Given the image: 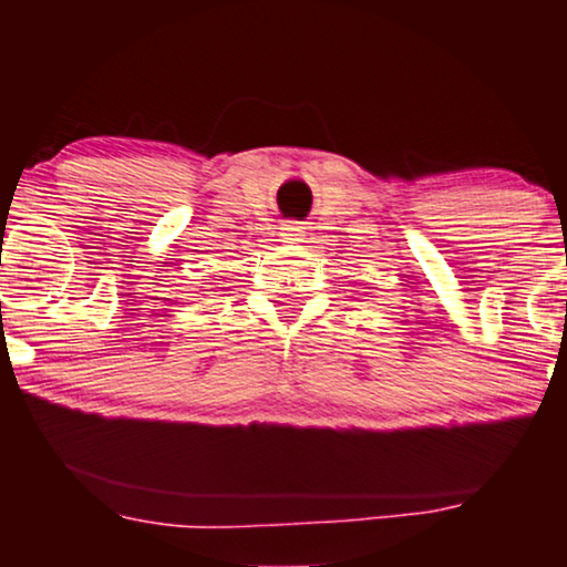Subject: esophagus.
Listing matches in <instances>:
<instances>
[{"mask_svg":"<svg viewBox=\"0 0 567 567\" xmlns=\"http://www.w3.org/2000/svg\"><path fill=\"white\" fill-rule=\"evenodd\" d=\"M281 237H284V243H305L307 231H305V227H299V224H286Z\"/></svg>","mask_w":567,"mask_h":567,"instance_id":"1","label":"esophagus"}]
</instances>
